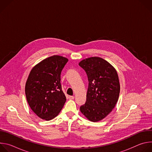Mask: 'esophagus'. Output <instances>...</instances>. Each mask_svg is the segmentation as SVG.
Segmentation results:
<instances>
[{
	"label": "esophagus",
	"instance_id": "1",
	"mask_svg": "<svg viewBox=\"0 0 152 152\" xmlns=\"http://www.w3.org/2000/svg\"><path fill=\"white\" fill-rule=\"evenodd\" d=\"M75 99L74 96H69V99L70 100H73Z\"/></svg>",
	"mask_w": 152,
	"mask_h": 152
}]
</instances>
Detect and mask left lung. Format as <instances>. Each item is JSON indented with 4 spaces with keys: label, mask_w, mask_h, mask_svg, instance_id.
Masks as SVG:
<instances>
[{
    "label": "left lung",
    "mask_w": 152,
    "mask_h": 152,
    "mask_svg": "<svg viewBox=\"0 0 152 152\" xmlns=\"http://www.w3.org/2000/svg\"><path fill=\"white\" fill-rule=\"evenodd\" d=\"M88 79L86 100L80 107L85 117L93 122L102 120L114 108L119 97L120 85L115 69L100 57H91L79 63Z\"/></svg>",
    "instance_id": "1"
}]
</instances>
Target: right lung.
<instances>
[{"mask_svg":"<svg viewBox=\"0 0 152 152\" xmlns=\"http://www.w3.org/2000/svg\"><path fill=\"white\" fill-rule=\"evenodd\" d=\"M69 59L53 55L32 69L25 85L28 103L32 111L47 121L56 117L66 101L62 90L61 73Z\"/></svg>","mask_w":152,"mask_h":152,"instance_id":"1","label":"right lung"}]
</instances>
